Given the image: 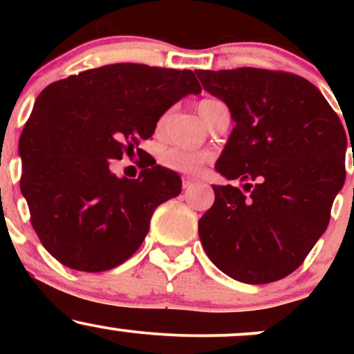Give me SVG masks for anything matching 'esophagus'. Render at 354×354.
<instances>
[{"mask_svg":"<svg viewBox=\"0 0 354 354\" xmlns=\"http://www.w3.org/2000/svg\"><path fill=\"white\" fill-rule=\"evenodd\" d=\"M193 183H194V180H193V178H189V176H185V178H183V188H189V186L191 185H193Z\"/></svg>","mask_w":354,"mask_h":354,"instance_id":"34e87169","label":"esophagus"}]
</instances>
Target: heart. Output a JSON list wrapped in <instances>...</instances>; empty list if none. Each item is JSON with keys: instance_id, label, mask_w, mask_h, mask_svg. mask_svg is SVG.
I'll return each instance as SVG.
<instances>
[{"instance_id": "heart-1", "label": "heart", "mask_w": 354, "mask_h": 354, "mask_svg": "<svg viewBox=\"0 0 354 354\" xmlns=\"http://www.w3.org/2000/svg\"><path fill=\"white\" fill-rule=\"evenodd\" d=\"M221 104V101L205 98L198 103V113H200L203 120L208 123L209 115L213 113V109ZM166 121V115L160 120V126H163ZM209 160V156L206 153L201 151H189V149L178 148V146H168L163 148L160 153V165L165 168L171 169V171L178 173H194L201 168L206 161Z\"/></svg>"}]
</instances>
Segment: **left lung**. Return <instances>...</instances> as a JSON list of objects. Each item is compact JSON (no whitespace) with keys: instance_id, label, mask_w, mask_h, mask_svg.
Segmentation results:
<instances>
[{"instance_id":"1","label":"left lung","mask_w":354,"mask_h":354,"mask_svg":"<svg viewBox=\"0 0 354 354\" xmlns=\"http://www.w3.org/2000/svg\"><path fill=\"white\" fill-rule=\"evenodd\" d=\"M196 75L236 123L214 168L243 183V189L213 186V206L198 221L201 245L236 281H278L328 228L346 178L349 131L319 89L293 73L236 68Z\"/></svg>"}]
</instances>
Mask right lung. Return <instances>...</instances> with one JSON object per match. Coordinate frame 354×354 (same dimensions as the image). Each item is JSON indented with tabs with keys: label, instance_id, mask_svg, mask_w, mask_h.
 I'll list each match as a JSON object with an SVG mask.
<instances>
[{
	"label": "right lung",
	"instance_id": "1",
	"mask_svg": "<svg viewBox=\"0 0 354 354\" xmlns=\"http://www.w3.org/2000/svg\"><path fill=\"white\" fill-rule=\"evenodd\" d=\"M189 93H201L193 71L136 63L81 71L39 93L19 138V186L31 226L61 265L86 273L121 265L143 243L153 211L181 193L171 169L143 166L128 180L109 171V160L151 138Z\"/></svg>",
	"mask_w": 354,
	"mask_h": 354
}]
</instances>
